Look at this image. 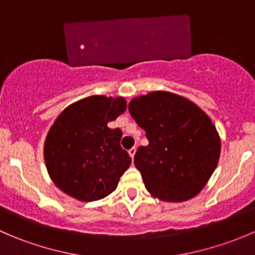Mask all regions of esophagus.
<instances>
[{
    "label": "esophagus",
    "instance_id": "obj_1",
    "mask_svg": "<svg viewBox=\"0 0 255 255\" xmlns=\"http://www.w3.org/2000/svg\"><path fill=\"white\" fill-rule=\"evenodd\" d=\"M135 151H137V149H135V146H133V148H130L129 150H128V153H129V155H130V158H134V155H135Z\"/></svg>",
    "mask_w": 255,
    "mask_h": 255
}]
</instances>
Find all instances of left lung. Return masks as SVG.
Masks as SVG:
<instances>
[{"mask_svg":"<svg viewBox=\"0 0 255 255\" xmlns=\"http://www.w3.org/2000/svg\"><path fill=\"white\" fill-rule=\"evenodd\" d=\"M128 110L149 140L134 155L149 194L166 202L196 196L220 160L221 139L211 118L192 101L168 91L134 97Z\"/></svg>","mask_w":255,"mask_h":255,"instance_id":"8db88e82","label":"left lung"}]
</instances>
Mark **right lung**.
Returning <instances> with one entry per match:
<instances>
[{
  "instance_id": "obj_1",
  "label": "right lung",
  "mask_w": 255,
  "mask_h": 255,
  "mask_svg": "<svg viewBox=\"0 0 255 255\" xmlns=\"http://www.w3.org/2000/svg\"><path fill=\"white\" fill-rule=\"evenodd\" d=\"M126 109L123 97L94 95L69 105L54 121L45 138L44 160L61 191L85 202L115 191L132 159L121 146L120 128L107 125Z\"/></svg>"
}]
</instances>
